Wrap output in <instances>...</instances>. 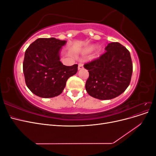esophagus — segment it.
I'll return each instance as SVG.
<instances>
[{
    "mask_svg": "<svg viewBox=\"0 0 156 156\" xmlns=\"http://www.w3.org/2000/svg\"><path fill=\"white\" fill-rule=\"evenodd\" d=\"M84 68L83 67V65L82 63H79L78 64V70H81V69H83Z\"/></svg>",
    "mask_w": 156,
    "mask_h": 156,
    "instance_id": "34e87169",
    "label": "esophagus"
}]
</instances>
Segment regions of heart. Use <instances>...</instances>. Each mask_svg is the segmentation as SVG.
Returning a JSON list of instances; mask_svg holds the SVG:
<instances>
[{
  "instance_id": "obj_1",
  "label": "heart",
  "mask_w": 156,
  "mask_h": 156,
  "mask_svg": "<svg viewBox=\"0 0 156 156\" xmlns=\"http://www.w3.org/2000/svg\"><path fill=\"white\" fill-rule=\"evenodd\" d=\"M96 45H94V44H91V45H89L88 46H87L86 48H84V49H83V52L84 53H91V52H92L94 49H96ZM101 53V50L100 49H98L96 51V54L99 55Z\"/></svg>"
}]
</instances>
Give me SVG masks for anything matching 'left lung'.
Segmentation results:
<instances>
[{"label":"left lung","mask_w":156,"mask_h":156,"mask_svg":"<svg viewBox=\"0 0 156 156\" xmlns=\"http://www.w3.org/2000/svg\"><path fill=\"white\" fill-rule=\"evenodd\" d=\"M106 53L84 65L89 72L87 93L99 100H111L128 87L133 72L129 51L118 42L108 44Z\"/></svg>","instance_id":"1"}]
</instances>
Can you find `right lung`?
Listing matches in <instances>:
<instances>
[{
  "instance_id": "right-lung-1",
  "label": "right lung",
  "mask_w": 156,
  "mask_h": 156,
  "mask_svg": "<svg viewBox=\"0 0 156 156\" xmlns=\"http://www.w3.org/2000/svg\"><path fill=\"white\" fill-rule=\"evenodd\" d=\"M66 40L55 37L38 38L25 51L23 73L27 87L43 98L57 96L67 80L77 72V64L66 66L60 62V51Z\"/></svg>"
}]
</instances>
